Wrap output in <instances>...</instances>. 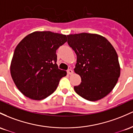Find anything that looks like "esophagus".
Segmentation results:
<instances>
[{"label": "esophagus", "instance_id": "34e87169", "mask_svg": "<svg viewBox=\"0 0 133 133\" xmlns=\"http://www.w3.org/2000/svg\"><path fill=\"white\" fill-rule=\"evenodd\" d=\"M73 72H74V71H73L72 70H71V69H68V70H67V74H68V75H71L73 74Z\"/></svg>", "mask_w": 133, "mask_h": 133}]
</instances>
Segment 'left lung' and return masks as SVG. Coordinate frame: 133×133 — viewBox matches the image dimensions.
I'll return each instance as SVG.
<instances>
[{"label":"left lung","mask_w":133,"mask_h":133,"mask_svg":"<svg viewBox=\"0 0 133 133\" xmlns=\"http://www.w3.org/2000/svg\"><path fill=\"white\" fill-rule=\"evenodd\" d=\"M67 37L68 45L77 55L74 71L82 80L74 87L76 93L90 101L105 97L116 86L121 74L114 48L99 34L82 32Z\"/></svg>","instance_id":"left-lung-1"}]
</instances>
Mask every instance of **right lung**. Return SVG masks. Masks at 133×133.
Here are the masks:
<instances>
[{
	"instance_id": "obj_1",
	"label": "right lung",
	"mask_w": 133,
	"mask_h": 133,
	"mask_svg": "<svg viewBox=\"0 0 133 133\" xmlns=\"http://www.w3.org/2000/svg\"><path fill=\"white\" fill-rule=\"evenodd\" d=\"M66 36L51 31H35L24 38L15 49L10 63L12 78L19 91L36 101L55 92L66 71L59 69L56 51Z\"/></svg>"
}]
</instances>
